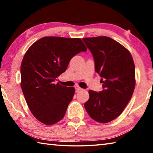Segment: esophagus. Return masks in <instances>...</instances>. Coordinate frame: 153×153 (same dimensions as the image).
<instances>
[{"instance_id": "34e87169", "label": "esophagus", "mask_w": 153, "mask_h": 153, "mask_svg": "<svg viewBox=\"0 0 153 153\" xmlns=\"http://www.w3.org/2000/svg\"><path fill=\"white\" fill-rule=\"evenodd\" d=\"M75 88H76L77 91H79V90H82V88H80L78 85H76V86H75Z\"/></svg>"}]
</instances>
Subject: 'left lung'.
<instances>
[{
	"mask_svg": "<svg viewBox=\"0 0 153 153\" xmlns=\"http://www.w3.org/2000/svg\"><path fill=\"white\" fill-rule=\"evenodd\" d=\"M92 54L95 71L101 77V92L89 90L84 107L90 117L99 123L110 122L123 112L135 88V65L131 54L117 41L107 36L85 38Z\"/></svg>",
	"mask_w": 153,
	"mask_h": 153,
	"instance_id": "left-lung-1",
	"label": "left lung"
}]
</instances>
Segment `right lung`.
Masks as SVG:
<instances>
[{"label": "right lung", "mask_w": 153, "mask_h": 153, "mask_svg": "<svg viewBox=\"0 0 153 153\" xmlns=\"http://www.w3.org/2000/svg\"><path fill=\"white\" fill-rule=\"evenodd\" d=\"M86 50L80 38L49 36L36 41L25 53L21 86L28 107L40 122L53 125L63 118L75 89L55 84V80L75 55Z\"/></svg>", "instance_id": "add662e5"}]
</instances>
